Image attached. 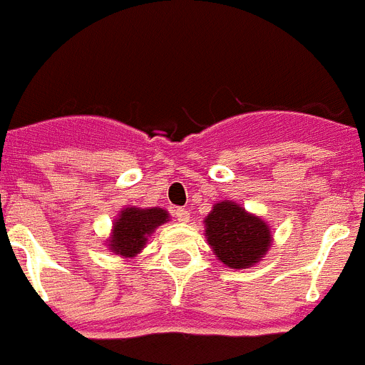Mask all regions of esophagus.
<instances>
[{
	"label": "esophagus",
	"instance_id": "1",
	"mask_svg": "<svg viewBox=\"0 0 365 365\" xmlns=\"http://www.w3.org/2000/svg\"><path fill=\"white\" fill-rule=\"evenodd\" d=\"M173 215H175L177 221H180V222H188L190 221V210H188V208H175V210H173Z\"/></svg>",
	"mask_w": 365,
	"mask_h": 365
}]
</instances>
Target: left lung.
Returning a JSON list of instances; mask_svg holds the SVG:
<instances>
[{
  "mask_svg": "<svg viewBox=\"0 0 365 365\" xmlns=\"http://www.w3.org/2000/svg\"><path fill=\"white\" fill-rule=\"evenodd\" d=\"M208 245L227 267L247 269L263 257L270 247L265 221L230 201L217 202L205 219Z\"/></svg>",
  "mask_w": 365,
  "mask_h": 365,
  "instance_id": "8db88e82",
  "label": "left lung"
}]
</instances>
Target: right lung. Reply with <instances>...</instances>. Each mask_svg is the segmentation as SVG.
<instances>
[{
  "label": "right lung",
  "instance_id": "1",
  "mask_svg": "<svg viewBox=\"0 0 365 365\" xmlns=\"http://www.w3.org/2000/svg\"><path fill=\"white\" fill-rule=\"evenodd\" d=\"M168 214L163 208H125L120 217L115 221L113 237L109 240V248L115 254L133 257L144 248L148 235L166 222Z\"/></svg>",
  "mask_w": 365,
  "mask_h": 365
}]
</instances>
